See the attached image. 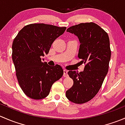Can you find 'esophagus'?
Wrapping results in <instances>:
<instances>
[{
  "mask_svg": "<svg viewBox=\"0 0 125 125\" xmlns=\"http://www.w3.org/2000/svg\"><path fill=\"white\" fill-rule=\"evenodd\" d=\"M63 76L65 77H68V71L66 70H63Z\"/></svg>",
  "mask_w": 125,
  "mask_h": 125,
  "instance_id": "34e87169",
  "label": "esophagus"
}]
</instances>
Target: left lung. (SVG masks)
<instances>
[{"label": "left lung", "mask_w": 125, "mask_h": 125, "mask_svg": "<svg viewBox=\"0 0 125 125\" xmlns=\"http://www.w3.org/2000/svg\"><path fill=\"white\" fill-rule=\"evenodd\" d=\"M67 32L77 36L80 41L78 57L85 65L83 72L69 71L73 86L66 92L71 102L83 104L89 102L100 90L108 73L111 51L108 33L94 22L71 26Z\"/></svg>", "instance_id": "left-lung-1"}]
</instances>
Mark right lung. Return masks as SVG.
<instances>
[{
    "mask_svg": "<svg viewBox=\"0 0 125 125\" xmlns=\"http://www.w3.org/2000/svg\"><path fill=\"white\" fill-rule=\"evenodd\" d=\"M66 27L44 23L25 26L13 40L12 59L19 84L30 98L40 100L47 97L52 84L62 77L59 65L50 66L42 61L53 42L64 33Z\"/></svg>",
    "mask_w": 125,
    "mask_h": 125,
    "instance_id": "obj_1",
    "label": "right lung"
}]
</instances>
